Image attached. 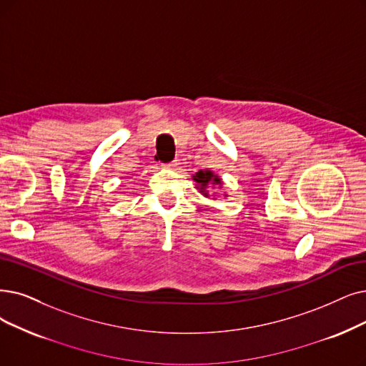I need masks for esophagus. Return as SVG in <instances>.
<instances>
[{
    "label": "esophagus",
    "mask_w": 366,
    "mask_h": 366,
    "mask_svg": "<svg viewBox=\"0 0 366 366\" xmlns=\"http://www.w3.org/2000/svg\"><path fill=\"white\" fill-rule=\"evenodd\" d=\"M177 165H180V164H179V160H172V162H169V164H165L164 167H165V168H175V167H177Z\"/></svg>",
    "instance_id": "esophagus-1"
}]
</instances>
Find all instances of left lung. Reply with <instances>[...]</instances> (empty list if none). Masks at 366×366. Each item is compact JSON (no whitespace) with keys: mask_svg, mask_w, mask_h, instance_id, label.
Listing matches in <instances>:
<instances>
[{"mask_svg":"<svg viewBox=\"0 0 366 366\" xmlns=\"http://www.w3.org/2000/svg\"><path fill=\"white\" fill-rule=\"evenodd\" d=\"M194 180L199 184L198 186V189L199 191L206 195V197H209V194L206 192V189L209 187V186H212V184H217V186H221L222 184V182H221V179L217 177V175H214L212 171H198L195 175H194Z\"/></svg>","mask_w":366,"mask_h":366,"instance_id":"obj_1","label":"left lung"}]
</instances>
